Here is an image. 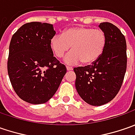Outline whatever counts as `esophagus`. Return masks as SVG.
I'll return each mask as SVG.
<instances>
[{
  "label": "esophagus",
  "instance_id": "34e87169",
  "mask_svg": "<svg viewBox=\"0 0 135 135\" xmlns=\"http://www.w3.org/2000/svg\"><path fill=\"white\" fill-rule=\"evenodd\" d=\"M73 70V68L69 67V66H68V67H67V70Z\"/></svg>",
  "mask_w": 135,
  "mask_h": 135
}]
</instances>
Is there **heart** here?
<instances>
[{"instance_id":"b5f03b06","label":"heart","mask_w":135,"mask_h":135,"mask_svg":"<svg viewBox=\"0 0 135 135\" xmlns=\"http://www.w3.org/2000/svg\"><path fill=\"white\" fill-rule=\"evenodd\" d=\"M107 45L105 33L98 29L87 27H74L66 29L61 35H55L50 40L51 49L61 59L72 46V52L67 55L68 65H91L101 58Z\"/></svg>"}]
</instances>
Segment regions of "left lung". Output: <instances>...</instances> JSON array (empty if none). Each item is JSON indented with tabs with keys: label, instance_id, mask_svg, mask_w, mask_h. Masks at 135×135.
I'll return each mask as SVG.
<instances>
[{
	"label": "left lung",
	"instance_id": "1",
	"mask_svg": "<svg viewBox=\"0 0 135 135\" xmlns=\"http://www.w3.org/2000/svg\"><path fill=\"white\" fill-rule=\"evenodd\" d=\"M99 28L107 36L104 53L95 63L74 68L76 91L83 101L92 106L105 104L116 97L127 67L125 36L110 22H102Z\"/></svg>",
	"mask_w": 135,
	"mask_h": 135
}]
</instances>
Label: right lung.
<instances>
[{"mask_svg":"<svg viewBox=\"0 0 135 135\" xmlns=\"http://www.w3.org/2000/svg\"><path fill=\"white\" fill-rule=\"evenodd\" d=\"M55 34L52 25L32 22L23 25L12 37L8 75L17 95L30 104L49 101L67 72L50 47Z\"/></svg>","mask_w":135,"mask_h":135,"instance_id":"right-lung-1","label":"right lung"}]
</instances>
